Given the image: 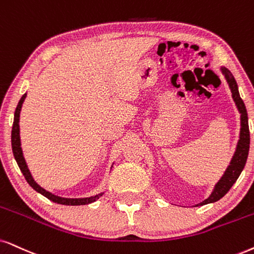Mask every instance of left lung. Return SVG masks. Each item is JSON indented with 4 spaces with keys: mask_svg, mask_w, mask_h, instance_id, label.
<instances>
[{
    "mask_svg": "<svg viewBox=\"0 0 254 254\" xmlns=\"http://www.w3.org/2000/svg\"><path fill=\"white\" fill-rule=\"evenodd\" d=\"M223 73L226 77V81L229 83L231 92H232V97L236 102L237 107H238L240 114H242V130H240V139L238 142V146H237V151L234 153L231 165L227 168L225 175L223 176V178L220 179L219 183L216 185V189L212 192V194L208 197L206 200H204L203 203L199 205H205L208 203H214V201L219 200L220 198H223L227 192L230 191V189L232 188L234 183L237 182V179L242 173L244 166L246 164L247 156H249V150H250V129H249V118H247V111L246 107L244 104L243 99L240 98L239 91H238V85H237L236 79L232 76L229 70L224 68Z\"/></svg>",
    "mask_w": 254,
    "mask_h": 254,
    "instance_id": "obj_1",
    "label": "left lung"
}]
</instances>
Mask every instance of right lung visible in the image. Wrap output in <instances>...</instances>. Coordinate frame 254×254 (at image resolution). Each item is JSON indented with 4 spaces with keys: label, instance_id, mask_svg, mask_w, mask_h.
I'll use <instances>...</instances> for the list:
<instances>
[{
    "label": "right lung",
    "instance_id": "add662e5",
    "mask_svg": "<svg viewBox=\"0 0 254 254\" xmlns=\"http://www.w3.org/2000/svg\"><path fill=\"white\" fill-rule=\"evenodd\" d=\"M25 96H22V98L18 102L17 108L15 110V117H14V124H12V130H11V147H12V153H14V157L17 162V165L20 166V170L23 173L25 181L28 182V184L34 189L35 191L40 192L41 194H43L44 197H47L48 199H50L51 201L57 204H62V205H86L92 203V201L97 200V199L101 197L102 194H97L95 197H90V198H81V199H69V198H61L57 197L55 194H51L50 192H48L42 189L40 185H37L35 181L31 177L30 172H29L28 166L25 164V160L23 158V153H22V149H21V140H20V125H18V122H20V112H21V108L22 104H23Z\"/></svg>",
    "mask_w": 254,
    "mask_h": 254
}]
</instances>
